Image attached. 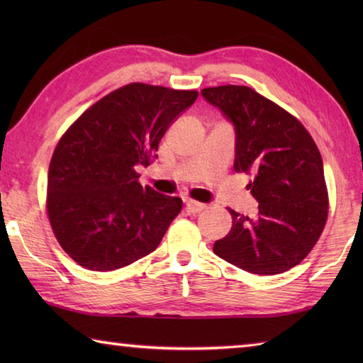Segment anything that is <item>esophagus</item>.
<instances>
[{"label":"esophagus","mask_w":363,"mask_h":363,"mask_svg":"<svg viewBox=\"0 0 363 363\" xmlns=\"http://www.w3.org/2000/svg\"><path fill=\"white\" fill-rule=\"evenodd\" d=\"M186 206H187V211L192 213V214L203 211L205 208H206L205 203H200V201H195V200H189L187 203H186Z\"/></svg>","instance_id":"esophagus-1"}]
</instances>
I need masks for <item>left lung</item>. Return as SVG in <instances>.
I'll list each match as a JSON object with an SVG mask.
<instances>
[{
    "label": "left lung",
    "instance_id": "obj_1",
    "mask_svg": "<svg viewBox=\"0 0 363 363\" xmlns=\"http://www.w3.org/2000/svg\"><path fill=\"white\" fill-rule=\"evenodd\" d=\"M235 126L237 173H255L248 184L259 201L250 219L232 214V229L214 243V255L257 275L290 270L320 238L328 218V190L314 139L296 116L248 86L201 89Z\"/></svg>",
    "mask_w": 363,
    "mask_h": 363
}]
</instances>
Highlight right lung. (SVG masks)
I'll return each instance as SVG.
<instances>
[{"label": "right lung", "instance_id": "right-lung-1", "mask_svg": "<svg viewBox=\"0 0 363 363\" xmlns=\"http://www.w3.org/2000/svg\"><path fill=\"white\" fill-rule=\"evenodd\" d=\"M199 91L130 83L72 123L54 149L46 211L62 250L84 269L108 272L155 250L182 210L179 196L139 182L158 144Z\"/></svg>", "mask_w": 363, "mask_h": 363}]
</instances>
